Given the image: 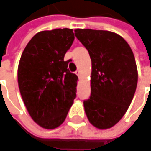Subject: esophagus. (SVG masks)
<instances>
[{
    "mask_svg": "<svg viewBox=\"0 0 151 151\" xmlns=\"http://www.w3.org/2000/svg\"><path fill=\"white\" fill-rule=\"evenodd\" d=\"M75 73H76V74H77V75H78V78H80V76H81V72H80V70H79V69H78V70L76 71Z\"/></svg>",
    "mask_w": 151,
    "mask_h": 151,
    "instance_id": "esophagus-1",
    "label": "esophagus"
}]
</instances>
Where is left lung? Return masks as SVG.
Segmentation results:
<instances>
[{
	"label": "left lung",
	"instance_id": "left-lung-1",
	"mask_svg": "<svg viewBox=\"0 0 151 151\" xmlns=\"http://www.w3.org/2000/svg\"><path fill=\"white\" fill-rule=\"evenodd\" d=\"M75 36L92 61L91 95L83 101L86 115L98 129L113 127L126 113L136 90L134 53L127 42L112 32L76 29Z\"/></svg>",
	"mask_w": 151,
	"mask_h": 151
}]
</instances>
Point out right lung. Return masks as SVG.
Returning a JSON list of instances; mask_svg holds the SVG:
<instances>
[{
	"label": "right lung",
	"instance_id": "obj_1",
	"mask_svg": "<svg viewBox=\"0 0 151 151\" xmlns=\"http://www.w3.org/2000/svg\"><path fill=\"white\" fill-rule=\"evenodd\" d=\"M74 40L73 29L37 33L25 47L17 77L22 98L30 116L41 127L52 129L65 120L77 92L75 73L64 61Z\"/></svg>",
	"mask_w": 151,
	"mask_h": 151
}]
</instances>
